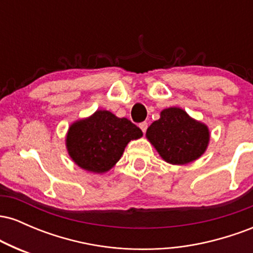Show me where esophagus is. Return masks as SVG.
<instances>
[{
	"mask_svg": "<svg viewBox=\"0 0 253 253\" xmlns=\"http://www.w3.org/2000/svg\"><path fill=\"white\" fill-rule=\"evenodd\" d=\"M139 127H140V128H141V130H143V132L145 133V132H146L147 127H149V124H147V123H146V121H144V123L139 124Z\"/></svg>",
	"mask_w": 253,
	"mask_h": 253,
	"instance_id": "34e87169",
	"label": "esophagus"
}]
</instances>
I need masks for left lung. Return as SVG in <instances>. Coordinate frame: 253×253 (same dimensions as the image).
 Masks as SVG:
<instances>
[{"mask_svg": "<svg viewBox=\"0 0 253 253\" xmlns=\"http://www.w3.org/2000/svg\"><path fill=\"white\" fill-rule=\"evenodd\" d=\"M146 136L165 162L177 165L190 163L203 155L210 132L183 109L168 108L147 128Z\"/></svg>", "mask_w": 253, "mask_h": 253, "instance_id": "left-lung-1", "label": "left lung"}]
</instances>
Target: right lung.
Wrapping results in <instances>:
<instances>
[{"mask_svg": "<svg viewBox=\"0 0 253 253\" xmlns=\"http://www.w3.org/2000/svg\"><path fill=\"white\" fill-rule=\"evenodd\" d=\"M143 132L126 118L108 110L75 123L66 136L69 155L78 167L92 172H106L123 156L125 147Z\"/></svg>", "mask_w": 253, "mask_h": 253, "instance_id": "right-lung-1", "label": "right lung"}]
</instances>
